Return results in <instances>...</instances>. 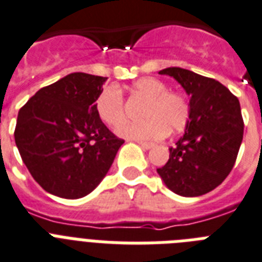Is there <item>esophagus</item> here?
Instances as JSON below:
<instances>
[{"instance_id": "esophagus-1", "label": "esophagus", "mask_w": 262, "mask_h": 262, "mask_svg": "<svg viewBox=\"0 0 262 262\" xmlns=\"http://www.w3.org/2000/svg\"><path fill=\"white\" fill-rule=\"evenodd\" d=\"M138 145H141L142 148H145V149H150V148H153L155 146V144L153 142H148V141H137Z\"/></svg>"}]
</instances>
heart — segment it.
Returning <instances> with one entry per match:
<instances>
[{
    "label": "heart",
    "mask_w": 262,
    "mask_h": 262,
    "mask_svg": "<svg viewBox=\"0 0 262 262\" xmlns=\"http://www.w3.org/2000/svg\"><path fill=\"white\" fill-rule=\"evenodd\" d=\"M130 97L144 99L138 122L125 121V101L120 89L107 86L95 101L98 117L106 125L118 127V135L137 140L164 137L168 132L182 130L190 120L191 106L187 97L179 91H169L167 84L156 78H141L132 83Z\"/></svg>",
    "instance_id": "b5f03b06"
}]
</instances>
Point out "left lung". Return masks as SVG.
<instances>
[{
  "mask_svg": "<svg viewBox=\"0 0 262 262\" xmlns=\"http://www.w3.org/2000/svg\"><path fill=\"white\" fill-rule=\"evenodd\" d=\"M160 74L184 87L191 113L186 133L157 173L178 195H205L226 179L237 160L244 137L239 101L222 83L190 70L169 67Z\"/></svg>",
  "mask_w": 262,
  "mask_h": 262,
  "instance_id": "left-lung-1",
  "label": "left lung"
}]
</instances>
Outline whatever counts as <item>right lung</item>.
I'll use <instances>...</instances> for the list:
<instances>
[{"label":"right lung","mask_w":262,"mask_h":262,"mask_svg":"<svg viewBox=\"0 0 262 262\" xmlns=\"http://www.w3.org/2000/svg\"><path fill=\"white\" fill-rule=\"evenodd\" d=\"M105 76L74 72L40 89L18 112L14 141L47 192L78 199L101 183L124 144L95 110Z\"/></svg>","instance_id":"obj_1"}]
</instances>
